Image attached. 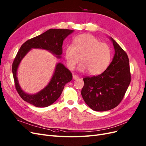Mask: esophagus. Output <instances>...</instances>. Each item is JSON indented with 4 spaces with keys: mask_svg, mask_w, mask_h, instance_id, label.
<instances>
[{
    "mask_svg": "<svg viewBox=\"0 0 146 146\" xmlns=\"http://www.w3.org/2000/svg\"><path fill=\"white\" fill-rule=\"evenodd\" d=\"M78 78H79V77L78 76H76V75H73V79H74V80H77V79H78Z\"/></svg>",
    "mask_w": 146,
    "mask_h": 146,
    "instance_id": "1",
    "label": "esophagus"
}]
</instances>
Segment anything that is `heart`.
<instances>
[{
    "instance_id": "obj_1",
    "label": "heart",
    "mask_w": 146,
    "mask_h": 146,
    "mask_svg": "<svg viewBox=\"0 0 146 146\" xmlns=\"http://www.w3.org/2000/svg\"><path fill=\"white\" fill-rule=\"evenodd\" d=\"M65 60L70 70L74 68L80 60L78 67L81 72L88 71L91 75H98L108 67L111 58L109 46L101 43L91 35L83 34L76 37L73 46L68 45L64 52Z\"/></svg>"
}]
</instances>
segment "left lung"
Here are the masks:
<instances>
[{
  "mask_svg": "<svg viewBox=\"0 0 146 146\" xmlns=\"http://www.w3.org/2000/svg\"><path fill=\"white\" fill-rule=\"evenodd\" d=\"M109 39L115 49L110 65L101 74L83 79L82 98L91 109L97 111L109 110L118 106L131 82L128 55L112 37Z\"/></svg>",
  "mask_w": 146,
  "mask_h": 146,
  "instance_id": "1",
  "label": "left lung"
}]
</instances>
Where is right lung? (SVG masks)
Listing matches in <instances>:
<instances>
[{"label": "right lung", "instance_id": "add662e5", "mask_svg": "<svg viewBox=\"0 0 146 146\" xmlns=\"http://www.w3.org/2000/svg\"><path fill=\"white\" fill-rule=\"evenodd\" d=\"M73 31L68 29H49L23 44L12 64V70L16 90L24 101L37 107H46L53 104L60 97L65 85L72 79V73L62 63H56L48 85L34 94H28L23 90L19 84L17 72L21 61L32 49L46 50L56 58H61L63 41Z\"/></svg>", "mask_w": 146, "mask_h": 146}]
</instances>
